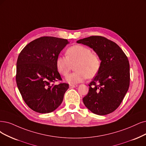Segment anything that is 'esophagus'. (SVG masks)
Wrapping results in <instances>:
<instances>
[{"mask_svg": "<svg viewBox=\"0 0 146 146\" xmlns=\"http://www.w3.org/2000/svg\"><path fill=\"white\" fill-rule=\"evenodd\" d=\"M77 87H78V85H72V84H70V85H69V87H70V88H73Z\"/></svg>", "mask_w": 146, "mask_h": 146, "instance_id": "esophagus-1", "label": "esophagus"}]
</instances>
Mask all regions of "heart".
Masks as SVG:
<instances>
[{"label": "heart", "instance_id": "heart-1", "mask_svg": "<svg viewBox=\"0 0 146 146\" xmlns=\"http://www.w3.org/2000/svg\"><path fill=\"white\" fill-rule=\"evenodd\" d=\"M66 56L59 55L56 59V67L58 73L66 76L74 66L76 72L68 74L66 81L70 84L82 82L88 78H92L98 73L101 62L98 55L85 46L75 45L68 48Z\"/></svg>", "mask_w": 146, "mask_h": 146}]
</instances>
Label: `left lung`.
<instances>
[{"mask_svg": "<svg viewBox=\"0 0 146 146\" xmlns=\"http://www.w3.org/2000/svg\"><path fill=\"white\" fill-rule=\"evenodd\" d=\"M93 48L101 61L98 73L89 85L83 102L97 115H104L120 106L130 83L128 59L115 42L101 36H91L77 41Z\"/></svg>", "mask_w": 146, "mask_h": 146, "instance_id": "1", "label": "left lung"}]
</instances>
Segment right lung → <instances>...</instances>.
Listing matches in <instances>:
<instances>
[{
	"label": "right lung",
	"instance_id": "add662e5",
	"mask_svg": "<svg viewBox=\"0 0 146 146\" xmlns=\"http://www.w3.org/2000/svg\"><path fill=\"white\" fill-rule=\"evenodd\" d=\"M68 41L53 36H42L27 44L17 61L16 82L25 102L31 110L44 114L60 105L68 90L56 67V59Z\"/></svg>",
	"mask_w": 146,
	"mask_h": 146
}]
</instances>
